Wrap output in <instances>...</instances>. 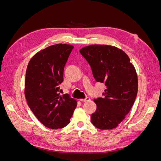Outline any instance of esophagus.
<instances>
[{
	"instance_id": "34e87169",
	"label": "esophagus",
	"mask_w": 161,
	"mask_h": 161,
	"mask_svg": "<svg viewBox=\"0 0 161 161\" xmlns=\"http://www.w3.org/2000/svg\"><path fill=\"white\" fill-rule=\"evenodd\" d=\"M90 100H91V99L89 98V97H86V98H85V99H80V101H82V102L89 101H90Z\"/></svg>"
}]
</instances>
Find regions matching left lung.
Here are the masks:
<instances>
[{"mask_svg":"<svg viewBox=\"0 0 161 161\" xmlns=\"http://www.w3.org/2000/svg\"><path fill=\"white\" fill-rule=\"evenodd\" d=\"M97 82L104 83L103 97L94 99L91 122L100 130L116 128L130 112L138 93V76L128 56L119 48L91 45L80 50Z\"/></svg>","mask_w":161,"mask_h":161,"instance_id":"8db88e82","label":"left lung"}]
</instances>
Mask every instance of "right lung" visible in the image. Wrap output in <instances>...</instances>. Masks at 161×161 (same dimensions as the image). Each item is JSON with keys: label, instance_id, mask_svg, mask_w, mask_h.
<instances>
[{"label": "right lung", "instance_id": "1", "mask_svg": "<svg viewBox=\"0 0 161 161\" xmlns=\"http://www.w3.org/2000/svg\"><path fill=\"white\" fill-rule=\"evenodd\" d=\"M73 47L53 45L38 52L29 62L25 75V95L33 114L46 127L62 128L70 123L76 101L60 94L64 66Z\"/></svg>", "mask_w": 161, "mask_h": 161}]
</instances>
